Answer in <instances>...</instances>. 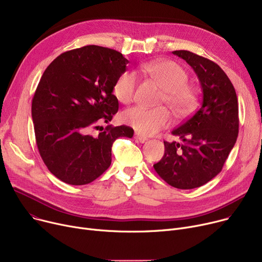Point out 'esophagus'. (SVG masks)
Returning a JSON list of instances; mask_svg holds the SVG:
<instances>
[{"mask_svg":"<svg viewBox=\"0 0 262 262\" xmlns=\"http://www.w3.org/2000/svg\"><path fill=\"white\" fill-rule=\"evenodd\" d=\"M135 138H136L137 141H139L140 143H144L147 140V137H145V136H143L141 134H136Z\"/></svg>","mask_w":262,"mask_h":262,"instance_id":"34e87169","label":"esophagus"}]
</instances>
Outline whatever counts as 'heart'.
<instances>
[{
    "instance_id": "obj_1",
    "label": "heart",
    "mask_w": 262,
    "mask_h": 262,
    "mask_svg": "<svg viewBox=\"0 0 262 262\" xmlns=\"http://www.w3.org/2000/svg\"><path fill=\"white\" fill-rule=\"evenodd\" d=\"M141 71L147 74L163 90L162 103H167L176 117H186L196 105L194 89L187 85L188 74L177 63L169 60L146 62ZM138 77L133 71L122 72L114 84V94L119 102L129 104L135 98ZM123 121L136 130L153 135L170 125L171 115L166 108H145L135 106L122 115Z\"/></svg>"
}]
</instances>
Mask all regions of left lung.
<instances>
[{"instance_id": "left-lung-1", "label": "left lung", "mask_w": 262, "mask_h": 262, "mask_svg": "<svg viewBox=\"0 0 262 262\" xmlns=\"http://www.w3.org/2000/svg\"><path fill=\"white\" fill-rule=\"evenodd\" d=\"M193 69L203 102L196 112L172 130L182 142L164 143V154L154 164L162 180L178 189H193L221 172L239 133L237 94L215 62L189 51H174Z\"/></svg>"}]
</instances>
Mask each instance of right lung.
<instances>
[{
  "label": "right lung",
  "mask_w": 262,
  "mask_h": 262,
  "mask_svg": "<svg viewBox=\"0 0 262 262\" xmlns=\"http://www.w3.org/2000/svg\"><path fill=\"white\" fill-rule=\"evenodd\" d=\"M128 60L115 50L87 46L60 54L41 77L32 103L36 143L50 172L80 186L101 176L112 163V146L134 129L99 124L112 121L119 102L114 92Z\"/></svg>",
  "instance_id": "obj_1"
}]
</instances>
